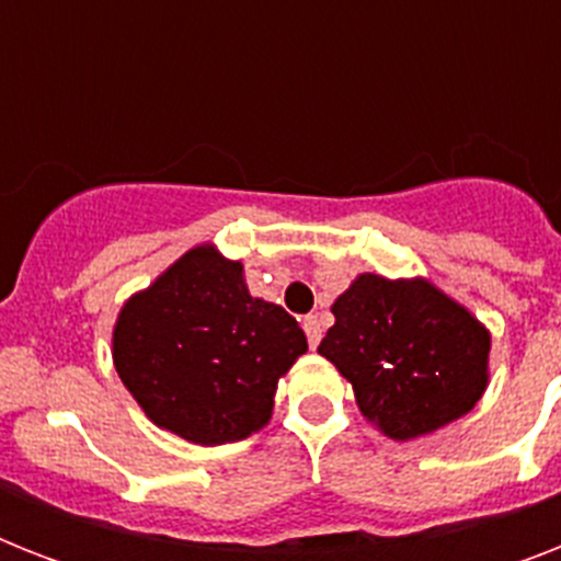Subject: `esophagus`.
I'll return each mask as SVG.
<instances>
[{
    "label": "esophagus",
    "mask_w": 561,
    "mask_h": 561,
    "mask_svg": "<svg viewBox=\"0 0 561 561\" xmlns=\"http://www.w3.org/2000/svg\"><path fill=\"white\" fill-rule=\"evenodd\" d=\"M302 329H306L308 343H311V350H314L317 343H320V337H323V323H320V317H317V314L306 317V323H302Z\"/></svg>",
    "instance_id": "1"
}]
</instances>
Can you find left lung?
Instances as JSON below:
<instances>
[{
    "label": "left lung",
    "mask_w": 561,
    "mask_h": 561,
    "mask_svg": "<svg viewBox=\"0 0 561 561\" xmlns=\"http://www.w3.org/2000/svg\"><path fill=\"white\" fill-rule=\"evenodd\" d=\"M320 343L352 383L360 413L392 439L466 416L489 381V332L425 279L360 273L334 299Z\"/></svg>",
    "instance_id": "obj_1"
}]
</instances>
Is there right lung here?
I'll return each mask as SVG.
<instances>
[{"mask_svg": "<svg viewBox=\"0 0 561 561\" xmlns=\"http://www.w3.org/2000/svg\"><path fill=\"white\" fill-rule=\"evenodd\" d=\"M308 350L276 302L250 297L241 262L194 247L125 302L113 364L153 425L197 445L244 439L271 422L276 381Z\"/></svg>", "mask_w": 561, "mask_h": 561, "instance_id": "add662e5", "label": "right lung"}]
</instances>
